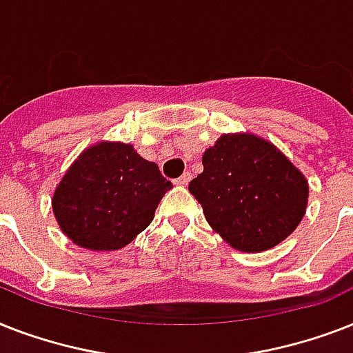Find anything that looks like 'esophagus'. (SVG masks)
<instances>
[{"mask_svg": "<svg viewBox=\"0 0 353 353\" xmlns=\"http://www.w3.org/2000/svg\"><path fill=\"white\" fill-rule=\"evenodd\" d=\"M190 179H192V174L190 172H185L179 179H176V185H181V187H185V185H188L190 183Z\"/></svg>", "mask_w": 353, "mask_h": 353, "instance_id": "esophagus-1", "label": "esophagus"}]
</instances>
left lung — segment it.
<instances>
[{"label":"left lung","instance_id":"obj_1","mask_svg":"<svg viewBox=\"0 0 353 353\" xmlns=\"http://www.w3.org/2000/svg\"><path fill=\"white\" fill-rule=\"evenodd\" d=\"M203 172L188 190L203 207L209 225L241 252L279 245L306 214V176L254 133H223L205 150Z\"/></svg>","mask_w":353,"mask_h":353}]
</instances>
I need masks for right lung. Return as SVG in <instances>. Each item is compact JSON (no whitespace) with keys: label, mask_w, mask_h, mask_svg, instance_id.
Returning <instances> with one entry per match:
<instances>
[{"label":"right lung","mask_w":353,"mask_h":353,"mask_svg":"<svg viewBox=\"0 0 353 353\" xmlns=\"http://www.w3.org/2000/svg\"><path fill=\"white\" fill-rule=\"evenodd\" d=\"M172 183L132 144L99 141L73 161L52 194V214L69 240L119 251L152 223Z\"/></svg>","instance_id":"obj_1"}]
</instances>
